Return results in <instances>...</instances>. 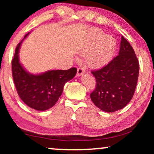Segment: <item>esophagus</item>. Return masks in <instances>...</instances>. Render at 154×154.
I'll return each instance as SVG.
<instances>
[{"label":"esophagus","instance_id":"1","mask_svg":"<svg viewBox=\"0 0 154 154\" xmlns=\"http://www.w3.org/2000/svg\"><path fill=\"white\" fill-rule=\"evenodd\" d=\"M85 73V69H84L83 68H82V67H80V68L78 69V70H77V75H79V76L84 74V73Z\"/></svg>","mask_w":154,"mask_h":154}]
</instances>
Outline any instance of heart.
<instances>
[{
	"label": "heart",
	"mask_w": 154,
	"mask_h": 154,
	"mask_svg": "<svg viewBox=\"0 0 154 154\" xmlns=\"http://www.w3.org/2000/svg\"><path fill=\"white\" fill-rule=\"evenodd\" d=\"M116 48V41L110 35H105L100 29L90 31L87 43L81 50V54L88 55V65L100 68L108 64L112 59Z\"/></svg>",
	"instance_id": "obj_1"
}]
</instances>
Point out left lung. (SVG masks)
Returning <instances> with one entry per match:
<instances>
[{
	"instance_id": "obj_1",
	"label": "left lung",
	"mask_w": 154,
	"mask_h": 154,
	"mask_svg": "<svg viewBox=\"0 0 154 154\" xmlns=\"http://www.w3.org/2000/svg\"><path fill=\"white\" fill-rule=\"evenodd\" d=\"M138 60L133 48L123 35L119 55L98 70L92 71L97 83L90 98L105 112L124 108L132 100L137 83Z\"/></svg>"
}]
</instances>
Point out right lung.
Masks as SVG:
<instances>
[{
  "mask_svg": "<svg viewBox=\"0 0 154 154\" xmlns=\"http://www.w3.org/2000/svg\"><path fill=\"white\" fill-rule=\"evenodd\" d=\"M17 46L12 60V71L16 90L22 100L31 108L45 111L56 104L62 95L64 84L76 74L77 69L51 70L39 74L27 71L20 62L19 52L22 41Z\"/></svg>",
  "mask_w": 154,
  "mask_h": 154,
  "instance_id": "1",
  "label": "right lung"
}]
</instances>
